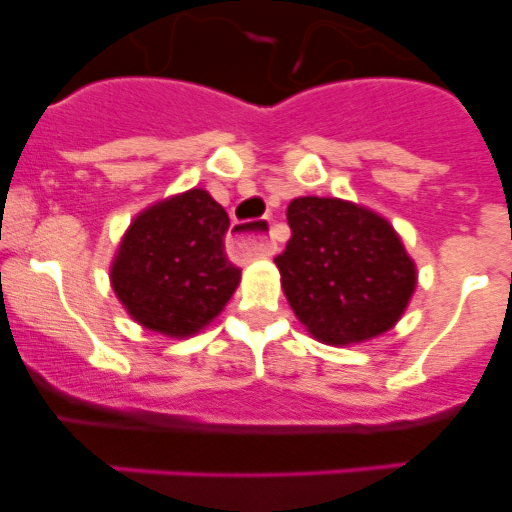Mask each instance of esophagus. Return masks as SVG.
<instances>
[{
    "instance_id": "esophagus-1",
    "label": "esophagus",
    "mask_w": 512,
    "mask_h": 512,
    "mask_svg": "<svg viewBox=\"0 0 512 512\" xmlns=\"http://www.w3.org/2000/svg\"><path fill=\"white\" fill-rule=\"evenodd\" d=\"M267 220L265 223H235L227 232V247L232 255H255L267 257L275 252V242L267 237Z\"/></svg>"
}]
</instances>
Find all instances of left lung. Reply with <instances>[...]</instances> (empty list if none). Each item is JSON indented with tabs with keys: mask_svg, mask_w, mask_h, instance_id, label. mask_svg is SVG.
Masks as SVG:
<instances>
[{
	"mask_svg": "<svg viewBox=\"0 0 512 512\" xmlns=\"http://www.w3.org/2000/svg\"><path fill=\"white\" fill-rule=\"evenodd\" d=\"M282 289L312 337L359 344L394 327L416 289V265L381 215L339 198H294Z\"/></svg>",
	"mask_w": 512,
	"mask_h": 512,
	"instance_id": "8db88e82",
	"label": "left lung"
}]
</instances>
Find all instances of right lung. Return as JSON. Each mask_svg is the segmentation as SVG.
Wrapping results in <instances>:
<instances>
[{"label": "right lung", "mask_w": 512, "mask_h": 512, "mask_svg": "<svg viewBox=\"0 0 512 512\" xmlns=\"http://www.w3.org/2000/svg\"><path fill=\"white\" fill-rule=\"evenodd\" d=\"M230 227L208 190L193 188L143 210L123 235L111 285L138 324L190 337L213 322L240 285L225 255Z\"/></svg>", "instance_id": "1"}]
</instances>
